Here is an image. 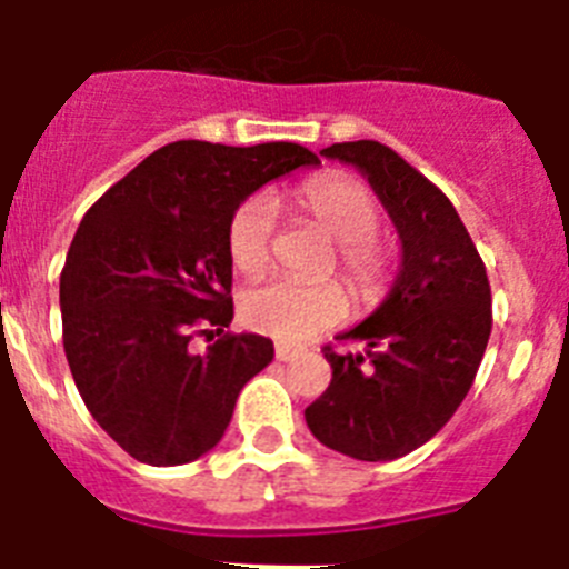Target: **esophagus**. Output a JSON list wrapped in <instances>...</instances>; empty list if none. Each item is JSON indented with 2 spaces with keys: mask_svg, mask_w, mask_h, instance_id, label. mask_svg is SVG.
Wrapping results in <instances>:
<instances>
[{
  "mask_svg": "<svg viewBox=\"0 0 569 569\" xmlns=\"http://www.w3.org/2000/svg\"><path fill=\"white\" fill-rule=\"evenodd\" d=\"M299 356H301V350H296V347H284V345L276 347V359L279 361H293V359H299Z\"/></svg>",
  "mask_w": 569,
  "mask_h": 569,
  "instance_id": "34e87169",
  "label": "esophagus"
}]
</instances>
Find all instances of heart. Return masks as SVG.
<instances>
[{
  "label": "heart",
  "mask_w": 569,
  "mask_h": 569,
  "mask_svg": "<svg viewBox=\"0 0 569 569\" xmlns=\"http://www.w3.org/2000/svg\"><path fill=\"white\" fill-rule=\"evenodd\" d=\"M293 204L316 230L333 241L330 270L345 279L353 299L373 308L390 290L396 276V253L376 230L381 208L370 190L353 176L321 173L296 188ZM276 219L268 199L253 196L233 210L228 222V256L233 268L256 279L273 261ZM347 316V296L336 281L299 284L276 279L253 288L241 299V319L256 333L299 345Z\"/></svg>",
  "instance_id": "1"
}]
</instances>
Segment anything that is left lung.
I'll list each match as a JSON object with an SVG mask.
<instances>
[{
    "instance_id": "obj_1",
    "label": "left lung",
    "mask_w": 569,
    "mask_h": 569,
    "mask_svg": "<svg viewBox=\"0 0 569 569\" xmlns=\"http://www.w3.org/2000/svg\"><path fill=\"white\" fill-rule=\"evenodd\" d=\"M370 179L401 236V273L373 316L325 345L330 387L305 410L310 433L361 461H393L433 439L459 410L492 330L485 261L453 202L393 148L359 139L325 148Z\"/></svg>"
}]
</instances>
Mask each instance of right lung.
<instances>
[{"label":"right lung","instance_id":"right-lung-1","mask_svg":"<svg viewBox=\"0 0 569 569\" xmlns=\"http://www.w3.org/2000/svg\"><path fill=\"white\" fill-rule=\"evenodd\" d=\"M319 156L293 142H170L84 213L59 279L62 341L84 407L136 461L219 445L273 341L230 333L228 222L253 190ZM220 339L193 355V335Z\"/></svg>","mask_w":569,"mask_h":569}]
</instances>
